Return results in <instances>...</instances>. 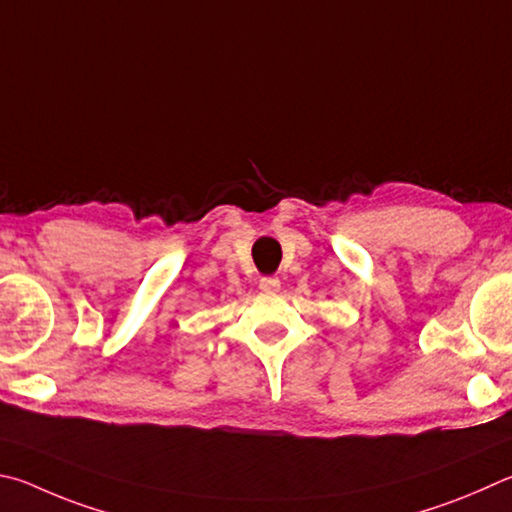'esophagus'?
Wrapping results in <instances>:
<instances>
[{
  "label": "esophagus",
  "mask_w": 512,
  "mask_h": 512,
  "mask_svg": "<svg viewBox=\"0 0 512 512\" xmlns=\"http://www.w3.org/2000/svg\"><path fill=\"white\" fill-rule=\"evenodd\" d=\"M258 288H261V290L267 292V294H274V292L281 290V281L276 279V276H263L261 285H258Z\"/></svg>",
  "instance_id": "esophagus-1"
}]
</instances>
